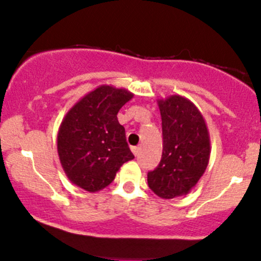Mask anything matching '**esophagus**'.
Segmentation results:
<instances>
[{
  "mask_svg": "<svg viewBox=\"0 0 261 261\" xmlns=\"http://www.w3.org/2000/svg\"><path fill=\"white\" fill-rule=\"evenodd\" d=\"M139 147H132V152H133L134 153V156H138V153H139Z\"/></svg>",
  "mask_w": 261,
  "mask_h": 261,
  "instance_id": "obj_1",
  "label": "esophagus"
}]
</instances>
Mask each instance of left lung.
Wrapping results in <instances>:
<instances>
[{
    "label": "left lung",
    "mask_w": 261,
    "mask_h": 261,
    "mask_svg": "<svg viewBox=\"0 0 261 261\" xmlns=\"http://www.w3.org/2000/svg\"><path fill=\"white\" fill-rule=\"evenodd\" d=\"M162 119L164 148L159 166L147 175L148 187L162 199L190 193L204 174L211 138L202 113L189 99L171 95L157 100Z\"/></svg>",
    "instance_id": "1"
}]
</instances>
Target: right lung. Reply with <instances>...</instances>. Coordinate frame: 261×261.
<instances>
[{
	"instance_id": "add662e5",
	"label": "right lung",
	"mask_w": 261,
	"mask_h": 261,
	"mask_svg": "<svg viewBox=\"0 0 261 261\" xmlns=\"http://www.w3.org/2000/svg\"><path fill=\"white\" fill-rule=\"evenodd\" d=\"M134 95L101 85L79 100L57 136L59 161L72 184L90 193L107 188L124 162L134 159L118 112Z\"/></svg>"
}]
</instances>
